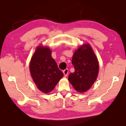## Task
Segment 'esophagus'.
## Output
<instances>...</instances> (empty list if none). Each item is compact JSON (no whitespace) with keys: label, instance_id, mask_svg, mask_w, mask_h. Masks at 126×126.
<instances>
[{"label":"esophagus","instance_id":"obj_1","mask_svg":"<svg viewBox=\"0 0 126 126\" xmlns=\"http://www.w3.org/2000/svg\"><path fill=\"white\" fill-rule=\"evenodd\" d=\"M68 73V69H67H67H65L63 71V74H64V76L66 77V76H67Z\"/></svg>","mask_w":126,"mask_h":126}]
</instances>
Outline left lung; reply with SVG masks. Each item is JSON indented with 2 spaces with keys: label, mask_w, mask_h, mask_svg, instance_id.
I'll list each match as a JSON object with an SVG mask.
<instances>
[{
  "label": "left lung",
  "mask_w": 126,
  "mask_h": 126,
  "mask_svg": "<svg viewBox=\"0 0 126 126\" xmlns=\"http://www.w3.org/2000/svg\"><path fill=\"white\" fill-rule=\"evenodd\" d=\"M74 73L68 76V80L74 89L84 92L91 88L96 80L99 71L97 58L89 44H84L74 52L72 61Z\"/></svg>",
  "instance_id": "1"
}]
</instances>
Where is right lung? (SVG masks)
Instances as JSON below:
<instances>
[{
	"instance_id": "1",
	"label": "right lung",
	"mask_w": 126,
	"mask_h": 126,
	"mask_svg": "<svg viewBox=\"0 0 126 126\" xmlns=\"http://www.w3.org/2000/svg\"><path fill=\"white\" fill-rule=\"evenodd\" d=\"M51 54L49 48L39 47L33 54L29 65L34 82L43 93L52 91L63 76V72L59 69Z\"/></svg>"
}]
</instances>
